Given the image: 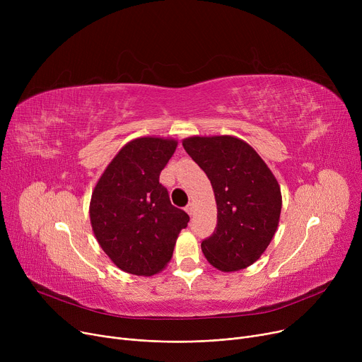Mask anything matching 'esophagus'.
<instances>
[{
  "mask_svg": "<svg viewBox=\"0 0 362 362\" xmlns=\"http://www.w3.org/2000/svg\"><path fill=\"white\" fill-rule=\"evenodd\" d=\"M186 211H187L189 216H192V214H194V204H187Z\"/></svg>",
  "mask_w": 362,
  "mask_h": 362,
  "instance_id": "34e87169",
  "label": "esophagus"
}]
</instances>
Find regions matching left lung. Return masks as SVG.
<instances>
[{
	"mask_svg": "<svg viewBox=\"0 0 362 362\" xmlns=\"http://www.w3.org/2000/svg\"><path fill=\"white\" fill-rule=\"evenodd\" d=\"M183 148L214 189L217 226L201 248L213 267L236 272L267 250L281 211L280 186L257 151L235 136H192Z\"/></svg>",
	"mask_w": 362,
	"mask_h": 362,
	"instance_id": "1",
	"label": "left lung"
}]
</instances>
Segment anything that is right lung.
I'll use <instances>...</instances> for the list:
<instances>
[{"mask_svg":"<svg viewBox=\"0 0 362 362\" xmlns=\"http://www.w3.org/2000/svg\"><path fill=\"white\" fill-rule=\"evenodd\" d=\"M176 146L175 139L130 141L107 165L92 192L89 216L95 238L126 273H160L189 223V216L171 205L160 183L161 170Z\"/></svg>","mask_w":362,"mask_h":362,"instance_id":"1","label":"right lung"}]
</instances>
